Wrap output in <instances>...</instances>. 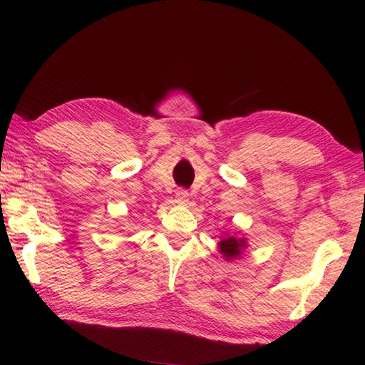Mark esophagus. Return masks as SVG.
<instances>
[{
	"label": "esophagus",
	"mask_w": 365,
	"mask_h": 365,
	"mask_svg": "<svg viewBox=\"0 0 365 365\" xmlns=\"http://www.w3.org/2000/svg\"><path fill=\"white\" fill-rule=\"evenodd\" d=\"M175 202L177 204H187L188 202V191L187 190H177L175 191Z\"/></svg>",
	"instance_id": "obj_1"
}]
</instances>
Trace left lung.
I'll use <instances>...</instances> for the list:
<instances>
[{"label": "left lung", "instance_id": "obj_1", "mask_svg": "<svg viewBox=\"0 0 365 365\" xmlns=\"http://www.w3.org/2000/svg\"><path fill=\"white\" fill-rule=\"evenodd\" d=\"M221 252L224 254V257L227 259H234L237 255L242 254V250L245 247V242L243 240H237L235 237H229L224 238L222 242L220 243Z\"/></svg>", "mask_w": 365, "mask_h": 365}]
</instances>
